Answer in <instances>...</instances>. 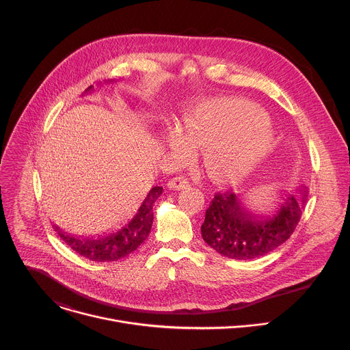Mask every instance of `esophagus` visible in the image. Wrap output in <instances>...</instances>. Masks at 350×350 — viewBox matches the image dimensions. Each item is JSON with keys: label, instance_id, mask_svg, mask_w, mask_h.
Here are the masks:
<instances>
[{"label": "esophagus", "instance_id": "obj_1", "mask_svg": "<svg viewBox=\"0 0 350 350\" xmlns=\"http://www.w3.org/2000/svg\"><path fill=\"white\" fill-rule=\"evenodd\" d=\"M169 188L170 189H176V191H180V189H184L189 185V181L184 177V176H178V177H174L169 181Z\"/></svg>", "mask_w": 350, "mask_h": 350}]
</instances>
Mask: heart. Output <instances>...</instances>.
<instances>
[{"instance_id":"b5f03b06","label":"heart","mask_w":350,"mask_h":350,"mask_svg":"<svg viewBox=\"0 0 350 350\" xmlns=\"http://www.w3.org/2000/svg\"><path fill=\"white\" fill-rule=\"evenodd\" d=\"M181 133L169 134V145L180 159L191 158V148L204 149L212 178L234 184L251 174L274 144L270 119L238 99L219 98L199 104L184 120Z\"/></svg>"}]
</instances>
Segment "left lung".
<instances>
[{
  "mask_svg": "<svg viewBox=\"0 0 350 350\" xmlns=\"http://www.w3.org/2000/svg\"><path fill=\"white\" fill-rule=\"evenodd\" d=\"M306 199V187L296 195L282 193V204L275 213L262 217L246 211L234 192H217L206 209L202 238L216 252L230 259L260 258L292 235Z\"/></svg>",
  "mask_w": 350,
  "mask_h": 350,
  "instance_id": "8db88e82",
  "label": "left lung"
}]
</instances>
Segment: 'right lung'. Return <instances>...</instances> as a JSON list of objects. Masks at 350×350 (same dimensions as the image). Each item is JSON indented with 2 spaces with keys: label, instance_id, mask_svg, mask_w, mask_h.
Returning a JSON list of instances; mask_svg holds the SVG:
<instances>
[{
  "label": "right lung",
  "instance_id": "right-lung-1",
  "mask_svg": "<svg viewBox=\"0 0 350 350\" xmlns=\"http://www.w3.org/2000/svg\"><path fill=\"white\" fill-rule=\"evenodd\" d=\"M90 85L85 91H90ZM163 187H154L148 192L146 198L142 201L135 216L119 231L111 232L108 235H101L96 238H80L64 232L58 226H54L55 231L64 239V242L72 247L75 252L83 258L92 262H115L119 260L131 252L146 239L151 231L154 221V204L162 195Z\"/></svg>",
  "mask_w": 350,
  "mask_h": 350
}]
</instances>
